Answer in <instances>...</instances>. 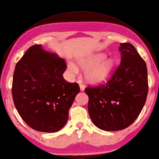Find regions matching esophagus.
<instances>
[{
	"label": "esophagus",
	"instance_id": "esophagus-1",
	"mask_svg": "<svg viewBox=\"0 0 159 159\" xmlns=\"http://www.w3.org/2000/svg\"><path fill=\"white\" fill-rule=\"evenodd\" d=\"M80 90H81V91H84V90H85L84 85L82 84L81 82H80Z\"/></svg>",
	"mask_w": 159,
	"mask_h": 159
}]
</instances>
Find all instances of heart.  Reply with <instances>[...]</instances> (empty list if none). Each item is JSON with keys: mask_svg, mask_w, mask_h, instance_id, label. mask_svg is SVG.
Returning a JSON list of instances; mask_svg holds the SVG:
<instances>
[{"mask_svg": "<svg viewBox=\"0 0 159 159\" xmlns=\"http://www.w3.org/2000/svg\"><path fill=\"white\" fill-rule=\"evenodd\" d=\"M103 53H96L77 61V65L81 69H86L84 77L87 82L93 84L102 83L109 78L115 67V60L107 58ZM70 72L76 73L78 68L71 63L68 65Z\"/></svg>", "mask_w": 159, "mask_h": 159, "instance_id": "heart-1", "label": "heart"}]
</instances>
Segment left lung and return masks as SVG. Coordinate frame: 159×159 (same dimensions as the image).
Wrapping results in <instances>:
<instances>
[{"instance_id": "left-lung-1", "label": "left lung", "mask_w": 159, "mask_h": 159, "mask_svg": "<svg viewBox=\"0 0 159 159\" xmlns=\"http://www.w3.org/2000/svg\"><path fill=\"white\" fill-rule=\"evenodd\" d=\"M119 50L121 63L107 84L85 89L92 121L104 131L129 127L140 115L148 95L145 61L130 43H121Z\"/></svg>"}]
</instances>
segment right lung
Instances as JSON below:
<instances>
[{"mask_svg":"<svg viewBox=\"0 0 159 159\" xmlns=\"http://www.w3.org/2000/svg\"><path fill=\"white\" fill-rule=\"evenodd\" d=\"M67 65L42 45L27 50L15 68L14 104L22 119L34 130L56 132L66 124L69 111L80 91L77 83L63 77Z\"/></svg>","mask_w":159,"mask_h":159,"instance_id":"right-lung-1","label":"right lung"}]
</instances>
